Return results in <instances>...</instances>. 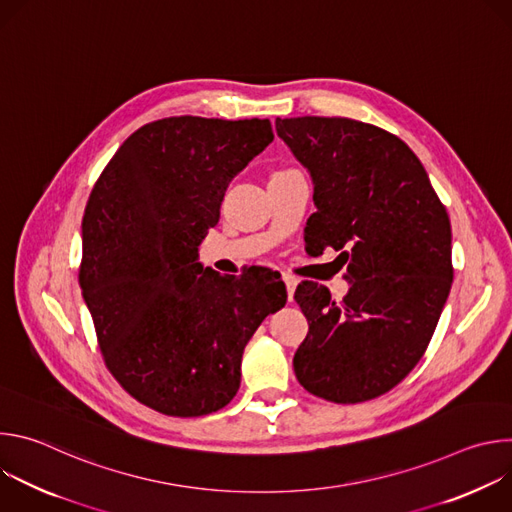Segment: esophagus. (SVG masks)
<instances>
[{"mask_svg":"<svg viewBox=\"0 0 512 512\" xmlns=\"http://www.w3.org/2000/svg\"><path fill=\"white\" fill-rule=\"evenodd\" d=\"M281 279H283V283H285V287H287V298L294 300V291H296L298 279H296L294 275H289V273H281Z\"/></svg>","mask_w":512,"mask_h":512,"instance_id":"34e87169","label":"esophagus"}]
</instances>
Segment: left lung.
<instances>
[{
  "instance_id": "obj_1",
  "label": "left lung",
  "mask_w": 512,
  "mask_h": 512,
  "mask_svg": "<svg viewBox=\"0 0 512 512\" xmlns=\"http://www.w3.org/2000/svg\"><path fill=\"white\" fill-rule=\"evenodd\" d=\"M275 129L314 186L306 249L342 251L350 281L342 302L320 283L298 285L310 332L296 377L326 401L375 399L411 373L450 296L448 212L407 143L375 125L277 117Z\"/></svg>"
}]
</instances>
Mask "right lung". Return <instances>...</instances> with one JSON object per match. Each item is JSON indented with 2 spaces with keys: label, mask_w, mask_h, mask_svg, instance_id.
I'll return each mask as SVG.
<instances>
[{
  "label": "right lung",
  "mask_w": 512,
  "mask_h": 512,
  "mask_svg": "<svg viewBox=\"0 0 512 512\" xmlns=\"http://www.w3.org/2000/svg\"><path fill=\"white\" fill-rule=\"evenodd\" d=\"M271 141L269 119H160L123 141L91 192L83 300L113 377L160 413L231 403L247 342L287 302L277 271L218 275L198 261L229 184Z\"/></svg>",
  "instance_id": "obj_1"
}]
</instances>
